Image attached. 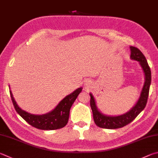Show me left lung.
<instances>
[{"label":"left lung","mask_w":158,"mask_h":158,"mask_svg":"<svg viewBox=\"0 0 158 158\" xmlns=\"http://www.w3.org/2000/svg\"><path fill=\"white\" fill-rule=\"evenodd\" d=\"M131 59L139 62L144 73V84L140 94L139 98L135 105L131 110L121 115L109 116L100 112L97 107L96 102L92 93L90 95V107L93 111L94 122L100 128L114 129L122 128L131 123L135 118L144 110L147 105L149 88L151 81V72L148 66L146 57L138 48L131 46Z\"/></svg>","instance_id":"1"}]
</instances>
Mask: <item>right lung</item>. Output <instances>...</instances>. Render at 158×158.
Here are the masks:
<instances>
[{
    "label": "right lung",
    "mask_w": 158,
    "mask_h": 158,
    "mask_svg": "<svg viewBox=\"0 0 158 158\" xmlns=\"http://www.w3.org/2000/svg\"><path fill=\"white\" fill-rule=\"evenodd\" d=\"M81 90V87L77 88L63 99L55 108L44 114H34L22 110L16 104L11 90L10 93L16 111L28 124L41 130H56L64 127L67 124L70 108Z\"/></svg>",
    "instance_id": "right-lung-1"
}]
</instances>
